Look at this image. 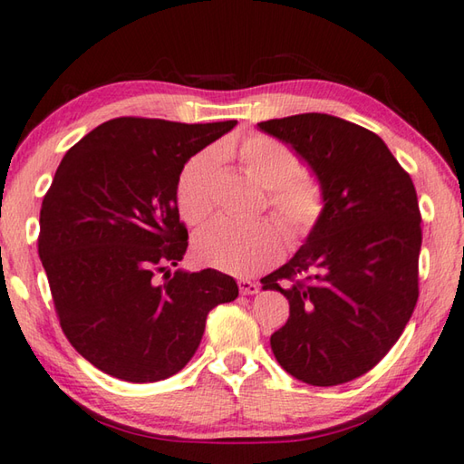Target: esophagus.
I'll return each instance as SVG.
<instances>
[{"label": "esophagus", "mask_w": 464, "mask_h": 464, "mask_svg": "<svg viewBox=\"0 0 464 464\" xmlns=\"http://www.w3.org/2000/svg\"><path fill=\"white\" fill-rule=\"evenodd\" d=\"M239 290L243 296H254V294L259 292V284L251 280H239Z\"/></svg>", "instance_id": "obj_1"}]
</instances>
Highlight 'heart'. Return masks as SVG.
I'll return each mask as SVG.
<instances>
[{
	"mask_svg": "<svg viewBox=\"0 0 464 464\" xmlns=\"http://www.w3.org/2000/svg\"><path fill=\"white\" fill-rule=\"evenodd\" d=\"M217 154L235 158L251 180L267 190V207L285 237L296 241L313 229L323 213V192L313 176L298 172L294 151L269 136H251L237 148L218 146L184 164L176 184V205L187 223H200L215 205ZM195 256L208 267L249 276L274 264L282 239L267 221H233L218 217L200 227L192 241Z\"/></svg>",
	"mask_w": 464,
	"mask_h": 464,
	"instance_id": "heart-1",
	"label": "heart"
}]
</instances>
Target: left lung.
Returning a JSON list of instances; mask_svg holds the SVG:
<instances>
[{"label":"left lung","mask_w":464,"mask_h":464,"mask_svg":"<svg viewBox=\"0 0 464 464\" xmlns=\"http://www.w3.org/2000/svg\"><path fill=\"white\" fill-rule=\"evenodd\" d=\"M313 170L323 213L294 257L266 277L290 318L269 339L308 385L353 382L382 361L414 313L422 247L414 182L377 133L300 113L257 123Z\"/></svg>","instance_id":"1"}]
</instances>
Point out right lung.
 Masks as SVG:
<instances>
[{
	"label": "right lung",
	"mask_w": 464,
	"mask_h": 464,
	"mask_svg": "<svg viewBox=\"0 0 464 464\" xmlns=\"http://www.w3.org/2000/svg\"><path fill=\"white\" fill-rule=\"evenodd\" d=\"M237 121L117 117L77 141L40 208L38 254L66 339L101 372L160 382L188 363L210 310L239 296L217 269H176L188 231L176 205L184 164Z\"/></svg>",
	"instance_id": "add662e5"
}]
</instances>
